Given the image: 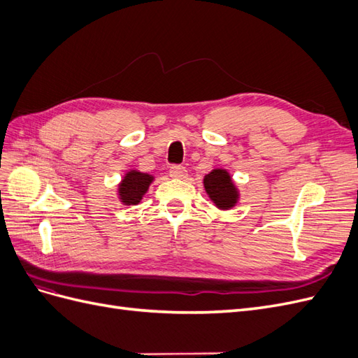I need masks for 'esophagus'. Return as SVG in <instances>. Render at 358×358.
<instances>
[{
    "label": "esophagus",
    "instance_id": "34e87169",
    "mask_svg": "<svg viewBox=\"0 0 358 358\" xmlns=\"http://www.w3.org/2000/svg\"><path fill=\"white\" fill-rule=\"evenodd\" d=\"M187 169L183 166H171L170 167V176L173 179H185L187 178Z\"/></svg>",
    "mask_w": 358,
    "mask_h": 358
}]
</instances>
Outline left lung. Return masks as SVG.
<instances>
[{"label":"left lung","mask_w":358,"mask_h":358,"mask_svg":"<svg viewBox=\"0 0 358 358\" xmlns=\"http://www.w3.org/2000/svg\"><path fill=\"white\" fill-rule=\"evenodd\" d=\"M204 191L220 210H230L241 200V191L225 169H213L203 178Z\"/></svg>","instance_id":"left-lung-1"}]
</instances>
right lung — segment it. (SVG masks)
Wrapping results in <instances>:
<instances>
[{
  "mask_svg": "<svg viewBox=\"0 0 358 358\" xmlns=\"http://www.w3.org/2000/svg\"><path fill=\"white\" fill-rule=\"evenodd\" d=\"M154 180L155 178L149 173L138 171L136 169L128 170L122 176V180L117 183V200L124 206L138 204Z\"/></svg>",
  "mask_w": 358,
  "mask_h": 358,
  "instance_id": "1",
  "label": "right lung"
}]
</instances>
